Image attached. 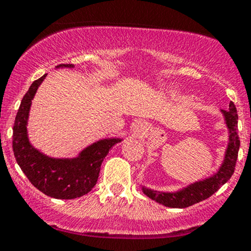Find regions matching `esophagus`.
Masks as SVG:
<instances>
[{
  "label": "esophagus",
  "instance_id": "esophagus-1",
  "mask_svg": "<svg viewBox=\"0 0 251 251\" xmlns=\"http://www.w3.org/2000/svg\"><path fill=\"white\" fill-rule=\"evenodd\" d=\"M144 131H145V125H144V124H142V123L135 124L134 127H133V133L134 134L139 135V134H142Z\"/></svg>",
  "mask_w": 251,
  "mask_h": 251
}]
</instances>
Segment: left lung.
Wrapping results in <instances>:
<instances>
[{"instance_id":"8db88e82","label":"left lung","mask_w":251,"mask_h":251,"mask_svg":"<svg viewBox=\"0 0 251 251\" xmlns=\"http://www.w3.org/2000/svg\"><path fill=\"white\" fill-rule=\"evenodd\" d=\"M221 113L224 117V123L226 125L229 139H227V146L226 153H224L223 162H222L217 171L209 177L194 181V183L189 184L185 188H181L177 191L164 192L143 186L142 190L144 194L164 206L184 209L209 198L231 178L235 171L238 150H240V137L237 133L238 116L234 102L229 103L227 111L221 109Z\"/></svg>"}]
</instances>
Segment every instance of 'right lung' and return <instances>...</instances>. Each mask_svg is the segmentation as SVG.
<instances>
[{
	"instance_id": "1",
	"label": "right lung",
	"mask_w": 251,
	"mask_h": 251,
	"mask_svg": "<svg viewBox=\"0 0 251 251\" xmlns=\"http://www.w3.org/2000/svg\"><path fill=\"white\" fill-rule=\"evenodd\" d=\"M56 68H74L59 65ZM47 74L30 85L17 111L13 127V151L24 174L37 190L57 200H74L88 194L97 184L100 166L109 150L122 138H103L85 148L74 158H54L34 148L28 138L31 100Z\"/></svg>"
}]
</instances>
